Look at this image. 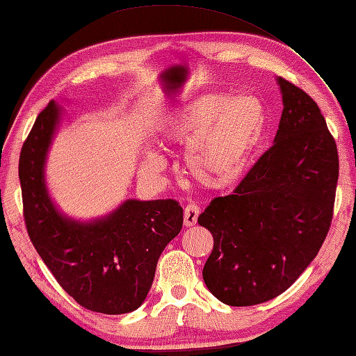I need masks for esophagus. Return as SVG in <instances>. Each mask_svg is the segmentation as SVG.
Instances as JSON below:
<instances>
[{
	"mask_svg": "<svg viewBox=\"0 0 356 356\" xmlns=\"http://www.w3.org/2000/svg\"><path fill=\"white\" fill-rule=\"evenodd\" d=\"M198 216H200V206H198L197 203L191 202L186 204L185 208V212H184V221H185V226L189 227V226H194L197 222V218Z\"/></svg>",
	"mask_w": 356,
	"mask_h": 356,
	"instance_id": "obj_1",
	"label": "esophagus"
}]
</instances>
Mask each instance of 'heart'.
<instances>
[{"label": "heart", "instance_id": "obj_1", "mask_svg": "<svg viewBox=\"0 0 356 356\" xmlns=\"http://www.w3.org/2000/svg\"><path fill=\"white\" fill-rule=\"evenodd\" d=\"M266 126L258 98L206 94L168 115L161 127L165 144H188L185 163L203 185L221 188L234 184L245 168ZM165 167L162 156L148 153L143 162L147 175Z\"/></svg>", "mask_w": 356, "mask_h": 356}]
</instances>
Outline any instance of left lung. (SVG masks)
I'll return each instance as SVG.
<instances>
[{
    "label": "left lung",
    "instance_id": "8db88e82",
    "mask_svg": "<svg viewBox=\"0 0 356 356\" xmlns=\"http://www.w3.org/2000/svg\"><path fill=\"white\" fill-rule=\"evenodd\" d=\"M284 111L275 144L232 194L198 217L212 234L203 268L209 291L252 307L288 290L316 258L334 216L338 152L317 103L282 77Z\"/></svg>",
    "mask_w": 356,
    "mask_h": 356
}]
</instances>
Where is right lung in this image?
<instances>
[{"instance_id":"add662e5","label":"right lung","mask_w":356,"mask_h":356,"mask_svg":"<svg viewBox=\"0 0 356 356\" xmlns=\"http://www.w3.org/2000/svg\"><path fill=\"white\" fill-rule=\"evenodd\" d=\"M60 109L49 102L38 115L19 154L24 221L36 252L80 307L102 314L139 308L150 291L162 250L184 225L172 198L124 202L92 222L60 216L49 200L44 163Z\"/></svg>"}]
</instances>
